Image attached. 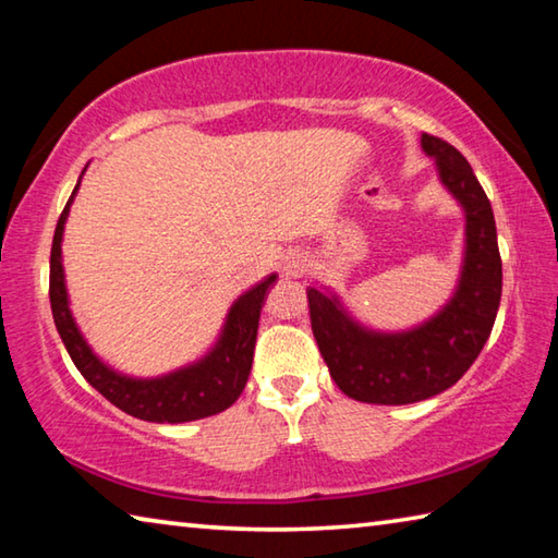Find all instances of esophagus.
<instances>
[{
	"label": "esophagus",
	"mask_w": 558,
	"mask_h": 558,
	"mask_svg": "<svg viewBox=\"0 0 558 558\" xmlns=\"http://www.w3.org/2000/svg\"><path fill=\"white\" fill-rule=\"evenodd\" d=\"M307 270H310L307 256H302V253H292V256H288V260H286V276L302 278Z\"/></svg>",
	"instance_id": "34e87169"
}]
</instances>
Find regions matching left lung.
<instances>
[{
    "label": "left lung",
    "instance_id": "obj_1",
    "mask_svg": "<svg viewBox=\"0 0 558 558\" xmlns=\"http://www.w3.org/2000/svg\"><path fill=\"white\" fill-rule=\"evenodd\" d=\"M423 149L468 219L465 266L456 298L426 325L401 335H376L349 319L337 298L307 288L310 323L319 354L349 399L403 405L450 389L483 352L502 298V258L495 214L465 157L446 140L423 132Z\"/></svg>",
    "mask_w": 558,
    "mask_h": 558
}]
</instances>
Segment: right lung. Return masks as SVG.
I'll return each instance as SVG.
<instances>
[{
  "instance_id": "right-lung-1",
  "label": "right lung",
  "mask_w": 558,
  "mask_h": 558,
  "mask_svg": "<svg viewBox=\"0 0 558 558\" xmlns=\"http://www.w3.org/2000/svg\"><path fill=\"white\" fill-rule=\"evenodd\" d=\"M81 184V179H78ZM73 194L65 209L59 216L53 231L51 243V276H49V298H51V313L59 335L63 339L65 349L73 359L75 369H78L93 389L100 391L106 399L118 405L135 418L153 421V423H184L206 418V415L221 413L239 399L241 391L248 381L251 364H253V349H256V335H258V319L263 302H266L268 288L276 282V276H268L260 280L256 288L245 292L235 305L231 307L229 319H226L223 335L216 344L214 352L202 359L199 364L189 366V369L174 372L162 379H128L112 369H108L100 359L90 352V347L83 342V337L75 327L71 310H69V295H65L63 286V266H61V235L63 223L69 216Z\"/></svg>"
}]
</instances>
